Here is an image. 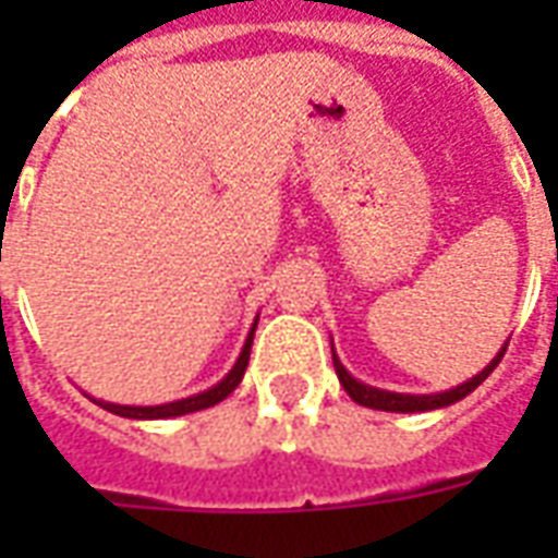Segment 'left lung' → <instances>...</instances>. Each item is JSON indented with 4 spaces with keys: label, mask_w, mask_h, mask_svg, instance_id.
<instances>
[{
    "label": "left lung",
    "mask_w": 558,
    "mask_h": 558,
    "mask_svg": "<svg viewBox=\"0 0 558 558\" xmlns=\"http://www.w3.org/2000/svg\"><path fill=\"white\" fill-rule=\"evenodd\" d=\"M505 350H508V340L502 343V350L496 352L490 359V364L478 371V374L466 379V383H460V386L448 388V391H436V395H403V391H388V388H376L367 386L362 379H355V376L343 367V362L338 359V352H335V343H331V359H335V371H338V379L343 391L350 395L355 403H362L367 410H383V412H430V410H442V407H451L457 400H463L466 395H472L475 388L493 374V367L502 362Z\"/></svg>",
    "instance_id": "left-lung-1"
}]
</instances>
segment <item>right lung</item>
I'll use <instances>...</instances> for the list:
<instances>
[{"label":"right lung","instance_id":"1","mask_svg":"<svg viewBox=\"0 0 558 558\" xmlns=\"http://www.w3.org/2000/svg\"><path fill=\"white\" fill-rule=\"evenodd\" d=\"M259 319V316H256ZM256 319L251 331H247V338H244V347L239 352V359L230 367V374L223 376L220 383H215L206 391H199V395H191V398L182 400H172V403H158V407H128V403H110V400H98L92 398L101 410L113 412V415H122V418H137V421H158V418H179V415H191V412L208 410V407H215L223 398H230L232 391L239 388L242 383L244 371H247V359H251V343H254V331H256ZM89 398V395H86Z\"/></svg>","mask_w":558,"mask_h":558}]
</instances>
